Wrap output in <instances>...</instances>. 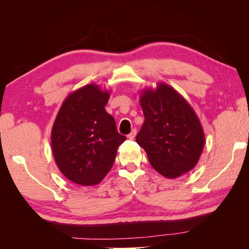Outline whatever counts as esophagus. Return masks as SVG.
Masks as SVG:
<instances>
[{"mask_svg":"<svg viewBox=\"0 0 249 249\" xmlns=\"http://www.w3.org/2000/svg\"><path fill=\"white\" fill-rule=\"evenodd\" d=\"M136 134H137V131H136V129H133L132 130V132L127 135V138H129L130 140H132V139H134L135 138V136H136Z\"/></svg>","mask_w":249,"mask_h":249,"instance_id":"34e87169","label":"esophagus"}]
</instances>
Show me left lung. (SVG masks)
<instances>
[{
	"label": "left lung",
	"mask_w": 249,
	"mask_h": 249,
	"mask_svg": "<svg viewBox=\"0 0 249 249\" xmlns=\"http://www.w3.org/2000/svg\"><path fill=\"white\" fill-rule=\"evenodd\" d=\"M144 123L136 136L148 161L163 177L177 178L192 170L205 146L196 113L184 96L166 83L141 91Z\"/></svg>",
	"instance_id": "obj_1"
}]
</instances>
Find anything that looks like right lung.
I'll use <instances>...</instances> for the list:
<instances>
[{
    "instance_id": "right-lung-1",
    "label": "right lung",
    "mask_w": 249,
    "mask_h": 249,
    "mask_svg": "<svg viewBox=\"0 0 249 249\" xmlns=\"http://www.w3.org/2000/svg\"><path fill=\"white\" fill-rule=\"evenodd\" d=\"M110 91L88 84L66 97L52 127L51 143L62 175L81 186L100 184L126 139L105 110Z\"/></svg>"
}]
</instances>
